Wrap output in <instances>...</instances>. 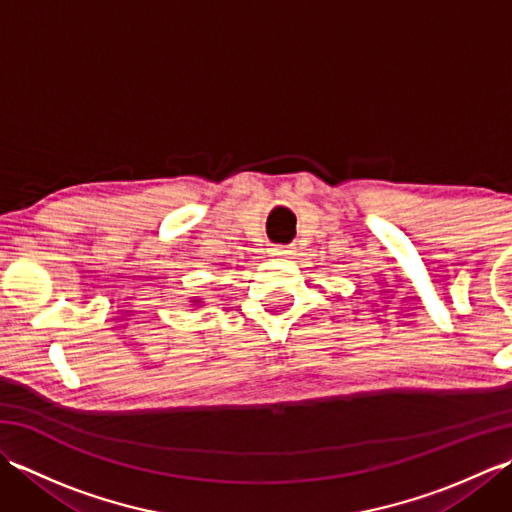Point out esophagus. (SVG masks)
Masks as SVG:
<instances>
[{
	"mask_svg": "<svg viewBox=\"0 0 512 512\" xmlns=\"http://www.w3.org/2000/svg\"><path fill=\"white\" fill-rule=\"evenodd\" d=\"M273 255H281V257L292 255V246H275L273 248Z\"/></svg>",
	"mask_w": 512,
	"mask_h": 512,
	"instance_id": "1",
	"label": "esophagus"
}]
</instances>
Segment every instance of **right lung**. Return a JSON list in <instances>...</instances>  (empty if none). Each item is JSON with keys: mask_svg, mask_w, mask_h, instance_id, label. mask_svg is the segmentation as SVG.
Here are the masks:
<instances>
[{"mask_svg": "<svg viewBox=\"0 0 512 512\" xmlns=\"http://www.w3.org/2000/svg\"><path fill=\"white\" fill-rule=\"evenodd\" d=\"M191 303H193V306H200L202 301H200V299H191Z\"/></svg>", "mask_w": 512, "mask_h": 512, "instance_id": "right-lung-1", "label": "right lung"}]
</instances>
